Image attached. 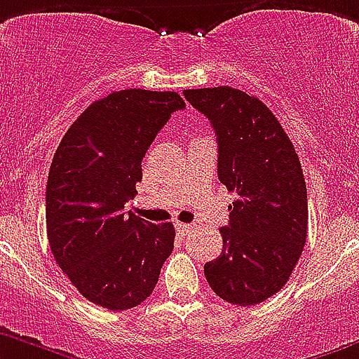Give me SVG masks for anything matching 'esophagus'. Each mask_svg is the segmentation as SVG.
<instances>
[{
  "mask_svg": "<svg viewBox=\"0 0 359 359\" xmlns=\"http://www.w3.org/2000/svg\"><path fill=\"white\" fill-rule=\"evenodd\" d=\"M175 229H177V234L179 236H187V234H191L193 231H195V229H193V225H189V224H180V222H177L175 224Z\"/></svg>",
  "mask_w": 359,
  "mask_h": 359,
  "instance_id": "obj_1",
  "label": "esophagus"
}]
</instances>
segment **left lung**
<instances>
[{"instance_id":"8db88e82","label":"left lung","mask_w":359,"mask_h":359,"mask_svg":"<svg viewBox=\"0 0 359 359\" xmlns=\"http://www.w3.org/2000/svg\"><path fill=\"white\" fill-rule=\"evenodd\" d=\"M211 121L218 179L238 200L219 229L224 250L203 266L212 292L231 304L254 306L292 276L308 236V193L299 156L272 111L232 87L186 89Z\"/></svg>"}]
</instances>
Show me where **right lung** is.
I'll use <instances>...</instances> for the list:
<instances>
[{
	"mask_svg": "<svg viewBox=\"0 0 359 359\" xmlns=\"http://www.w3.org/2000/svg\"><path fill=\"white\" fill-rule=\"evenodd\" d=\"M186 107L173 91L123 89L91 103L55 151L46 184L51 252L89 302L111 311L141 304L173 250L172 224L125 212L143 179L141 161Z\"/></svg>",
	"mask_w": 359,
	"mask_h": 359,
	"instance_id": "1",
	"label": "right lung"
}]
</instances>
